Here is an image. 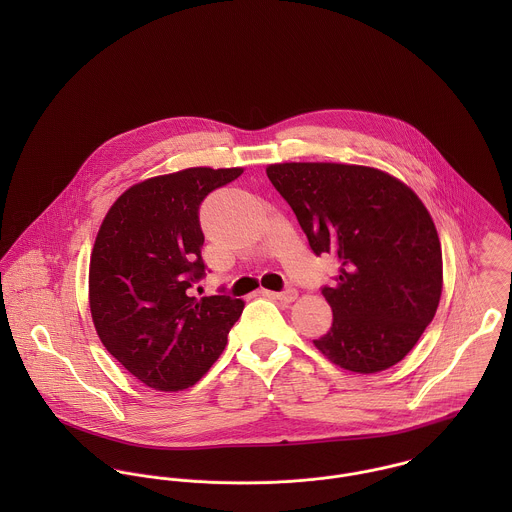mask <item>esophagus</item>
<instances>
[{
  "label": "esophagus",
  "instance_id": "obj_1",
  "mask_svg": "<svg viewBox=\"0 0 512 512\" xmlns=\"http://www.w3.org/2000/svg\"><path fill=\"white\" fill-rule=\"evenodd\" d=\"M264 295H268V297H274V299H280V301H284V303H292L297 299V292L290 288V290H284V292H262Z\"/></svg>",
  "mask_w": 512,
  "mask_h": 512
}]
</instances>
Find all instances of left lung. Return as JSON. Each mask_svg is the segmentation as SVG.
<instances>
[{"mask_svg":"<svg viewBox=\"0 0 512 512\" xmlns=\"http://www.w3.org/2000/svg\"><path fill=\"white\" fill-rule=\"evenodd\" d=\"M311 250L339 264L323 288L333 325L313 345L337 366L374 374L400 363L432 323L443 288L436 224L386 171L327 161L266 167Z\"/></svg>","mask_w":512,"mask_h":512,"instance_id":"1","label":"left lung"}]
</instances>
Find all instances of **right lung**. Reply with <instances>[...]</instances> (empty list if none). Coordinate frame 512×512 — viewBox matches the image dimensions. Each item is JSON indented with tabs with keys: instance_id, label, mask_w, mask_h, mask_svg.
Wrapping results in <instances>:
<instances>
[{
	"instance_id": "right-lung-1",
	"label": "right lung",
	"mask_w": 512,
	"mask_h": 512,
	"mask_svg": "<svg viewBox=\"0 0 512 512\" xmlns=\"http://www.w3.org/2000/svg\"><path fill=\"white\" fill-rule=\"evenodd\" d=\"M242 167H189L124 191L102 220L88 303L106 351L153 390L197 384L226 347L244 301L189 297L205 276L199 205Z\"/></svg>"
}]
</instances>
